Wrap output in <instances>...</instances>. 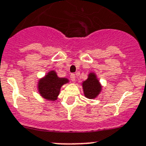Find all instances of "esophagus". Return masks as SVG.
Instances as JSON below:
<instances>
[{"label": "esophagus", "mask_w": 146, "mask_h": 146, "mask_svg": "<svg viewBox=\"0 0 146 146\" xmlns=\"http://www.w3.org/2000/svg\"><path fill=\"white\" fill-rule=\"evenodd\" d=\"M70 78H71V80H72V82H74L75 81V79H76V76L74 74H72L70 75Z\"/></svg>", "instance_id": "34e87169"}]
</instances>
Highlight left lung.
<instances>
[{"instance_id": "1", "label": "left lung", "mask_w": 146, "mask_h": 146, "mask_svg": "<svg viewBox=\"0 0 146 146\" xmlns=\"http://www.w3.org/2000/svg\"><path fill=\"white\" fill-rule=\"evenodd\" d=\"M84 96L89 99H94L101 93L102 86L96 73L90 72L88 77L82 83Z\"/></svg>"}]
</instances>
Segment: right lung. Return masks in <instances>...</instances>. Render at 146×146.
I'll return each mask as SVG.
<instances>
[{"label": "right lung", "instance_id": "obj_1", "mask_svg": "<svg viewBox=\"0 0 146 146\" xmlns=\"http://www.w3.org/2000/svg\"><path fill=\"white\" fill-rule=\"evenodd\" d=\"M68 82L67 78L58 77L55 70H51L45 77L40 79L37 84V90L43 98L55 101L58 98L61 87Z\"/></svg>", "mask_w": 146, "mask_h": 146}]
</instances>
